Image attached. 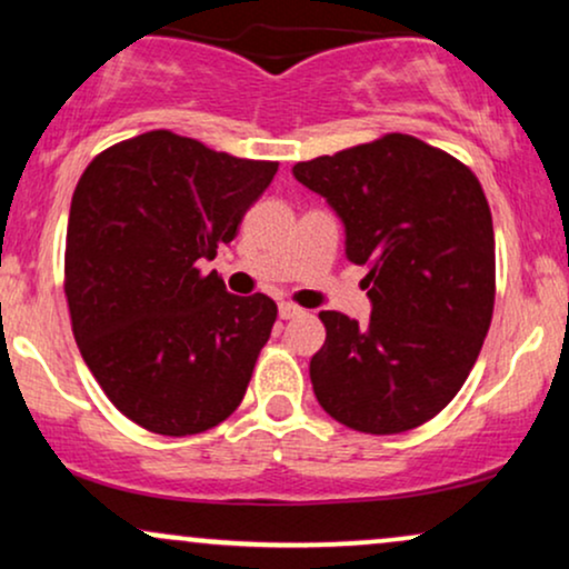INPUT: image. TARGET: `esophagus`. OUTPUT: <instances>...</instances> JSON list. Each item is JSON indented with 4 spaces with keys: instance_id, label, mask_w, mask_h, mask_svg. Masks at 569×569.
Returning a JSON list of instances; mask_svg holds the SVG:
<instances>
[{
    "instance_id": "esophagus-1",
    "label": "esophagus",
    "mask_w": 569,
    "mask_h": 569,
    "mask_svg": "<svg viewBox=\"0 0 569 569\" xmlns=\"http://www.w3.org/2000/svg\"><path fill=\"white\" fill-rule=\"evenodd\" d=\"M302 307H297V305H291V302H280L278 305V316L283 318V321H291V318H299L302 316Z\"/></svg>"
}]
</instances>
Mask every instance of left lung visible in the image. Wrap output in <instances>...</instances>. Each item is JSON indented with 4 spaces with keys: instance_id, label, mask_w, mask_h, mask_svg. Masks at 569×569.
<instances>
[{
    "instance_id": "8db88e82",
    "label": "left lung",
    "mask_w": 569,
    "mask_h": 569,
    "mask_svg": "<svg viewBox=\"0 0 569 569\" xmlns=\"http://www.w3.org/2000/svg\"><path fill=\"white\" fill-rule=\"evenodd\" d=\"M293 179L345 224V257L367 264L369 323L323 310L312 356L318 403L375 436L436 417L471 375L495 305V232L479 179L407 133L297 162Z\"/></svg>"
}]
</instances>
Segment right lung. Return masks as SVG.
Listing matches in <instances>:
<instances>
[{
	"label": "right lung",
	"mask_w": 569,
	"mask_h": 569,
	"mask_svg": "<svg viewBox=\"0 0 569 569\" xmlns=\"http://www.w3.org/2000/svg\"><path fill=\"white\" fill-rule=\"evenodd\" d=\"M276 171L171 130L114 143L84 168L67 230L71 329L136 426L202 433L243 401L278 307L234 297L200 262L238 234Z\"/></svg>",
	"instance_id": "add662e5"
}]
</instances>
